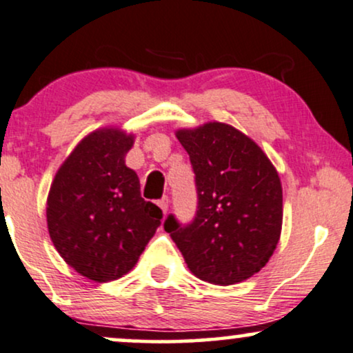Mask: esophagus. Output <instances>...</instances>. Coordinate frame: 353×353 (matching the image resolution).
I'll return each instance as SVG.
<instances>
[{"mask_svg":"<svg viewBox=\"0 0 353 353\" xmlns=\"http://www.w3.org/2000/svg\"><path fill=\"white\" fill-rule=\"evenodd\" d=\"M158 205H159V208L163 210L164 215H166V212H168V208H169V202H168V199L164 197V199H161V200H158Z\"/></svg>","mask_w":353,"mask_h":353,"instance_id":"obj_1","label":"esophagus"}]
</instances>
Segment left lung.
<instances>
[{
    "label": "left lung",
    "instance_id": "left-lung-1",
    "mask_svg": "<svg viewBox=\"0 0 353 353\" xmlns=\"http://www.w3.org/2000/svg\"><path fill=\"white\" fill-rule=\"evenodd\" d=\"M197 185V215L181 226L172 215L164 230L197 279L234 285L257 274L282 233L283 195L279 172L256 141L238 128L207 122L181 128Z\"/></svg>",
    "mask_w": 353,
    "mask_h": 353
}]
</instances>
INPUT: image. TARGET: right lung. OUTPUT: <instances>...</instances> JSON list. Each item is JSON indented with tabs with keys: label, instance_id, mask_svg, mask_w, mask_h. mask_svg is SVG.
<instances>
[{
	"label": "right lung",
	"instance_id": "obj_1",
	"mask_svg": "<svg viewBox=\"0 0 353 353\" xmlns=\"http://www.w3.org/2000/svg\"><path fill=\"white\" fill-rule=\"evenodd\" d=\"M133 141V133L117 127L91 132L58 169L48 192L53 246L92 282L130 272L161 225V208L141 199L137 172L125 164Z\"/></svg>",
	"mask_w": 353,
	"mask_h": 353
}]
</instances>
